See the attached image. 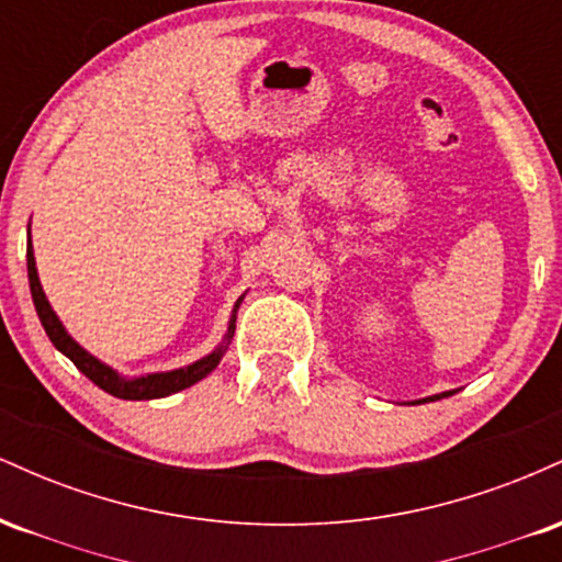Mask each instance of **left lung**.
<instances>
[{"label":"left lung","instance_id":"1","mask_svg":"<svg viewBox=\"0 0 562 562\" xmlns=\"http://www.w3.org/2000/svg\"><path fill=\"white\" fill-rule=\"evenodd\" d=\"M441 396H451V391H447V393H438V396H430V398H423V402H436V398H441Z\"/></svg>","mask_w":562,"mask_h":562}]
</instances>
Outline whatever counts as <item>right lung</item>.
Returning a JSON list of instances; mask_svg holds the SVG:
<instances>
[{"label":"right lung","mask_w":562,"mask_h":562,"mask_svg":"<svg viewBox=\"0 0 562 562\" xmlns=\"http://www.w3.org/2000/svg\"><path fill=\"white\" fill-rule=\"evenodd\" d=\"M25 259H29V285H31V295H34L36 314H38V319H42V327L47 330L49 340H53L57 351L66 353L70 362L79 367L83 375L92 380L94 385H100L102 391H108L115 398H132V402H145V398H164V396H171V393H177L182 389H190L192 383H198V380H203L205 375H209V372L218 364V359L224 357V351H227V344H224V346H218L214 353H209V357H203L195 364L182 367V370L156 372V375L124 380L119 375V372H113L111 367L102 364L100 359H94L92 353L83 351V348L66 333V327L60 325V319H57L53 306H49L47 295H44L42 282H38L34 248H31V237H29V248H25ZM240 301H237L235 308H232L227 338H224V340H229L232 333H235V319H237V308H240Z\"/></svg>","instance_id":"add662e5"}]
</instances>
